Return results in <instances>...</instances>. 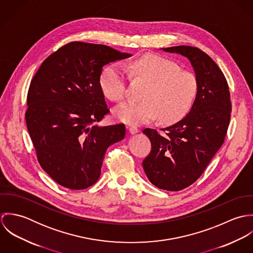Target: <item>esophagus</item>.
Here are the masks:
<instances>
[{"label":"esophagus","instance_id":"1","mask_svg":"<svg viewBox=\"0 0 253 253\" xmlns=\"http://www.w3.org/2000/svg\"><path fill=\"white\" fill-rule=\"evenodd\" d=\"M128 130H129V132H130L131 134H135V133L139 132V128L136 127V126H130V127L128 128Z\"/></svg>","mask_w":253,"mask_h":253}]
</instances>
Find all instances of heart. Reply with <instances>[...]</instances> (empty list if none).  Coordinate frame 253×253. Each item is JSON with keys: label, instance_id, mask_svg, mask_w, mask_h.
I'll return each instance as SVG.
<instances>
[{"label": "heart", "instance_id": "1", "mask_svg": "<svg viewBox=\"0 0 253 253\" xmlns=\"http://www.w3.org/2000/svg\"><path fill=\"white\" fill-rule=\"evenodd\" d=\"M127 68L133 78L146 83L139 102H126L114 110L115 117L126 124L140 125L159 117L164 124L179 121L193 107L200 90L194 73L181 70L173 61L158 54H145ZM99 85L112 101L126 96V71L119 64L109 65L101 73Z\"/></svg>", "mask_w": 253, "mask_h": 253}]
</instances>
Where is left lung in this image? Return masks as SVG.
Returning <instances> with one entry per match:
<instances>
[{
	"label": "left lung",
	"mask_w": 253,
	"mask_h": 253,
	"mask_svg": "<svg viewBox=\"0 0 253 253\" xmlns=\"http://www.w3.org/2000/svg\"><path fill=\"white\" fill-rule=\"evenodd\" d=\"M187 57L200 82L198 97L188 115L171 126L145 128L151 151L142 163L148 179L167 191H180L203 174L224 143L232 103L224 74L216 63L195 46L163 48Z\"/></svg>",
	"instance_id": "left-lung-1"
}]
</instances>
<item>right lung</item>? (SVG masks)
Wrapping results in <instances>:
<instances>
[{
	"mask_svg": "<svg viewBox=\"0 0 253 253\" xmlns=\"http://www.w3.org/2000/svg\"><path fill=\"white\" fill-rule=\"evenodd\" d=\"M108 45L71 42L51 53L31 81L25 120L42 169L59 185L83 190L98 180L110 145L126 126H97L109 112L99 85L103 67L129 57Z\"/></svg>",
	"mask_w": 253,
	"mask_h": 253,
	"instance_id": "obj_1",
	"label": "right lung"
}]
</instances>
